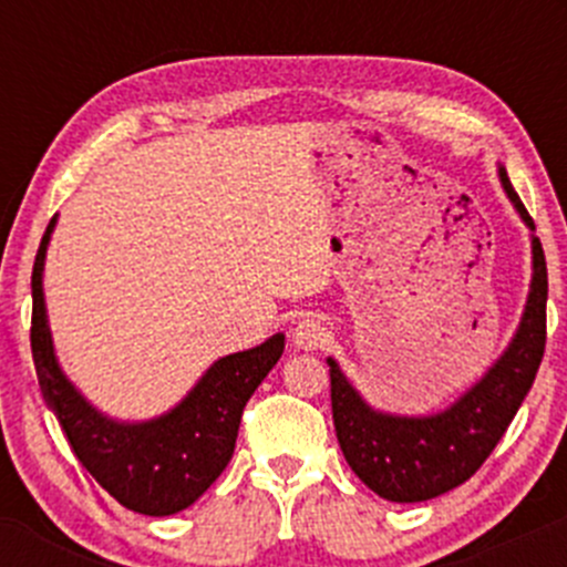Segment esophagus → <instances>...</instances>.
Returning a JSON list of instances; mask_svg holds the SVG:
<instances>
[{
  "label": "esophagus",
  "mask_w": 567,
  "mask_h": 567,
  "mask_svg": "<svg viewBox=\"0 0 567 567\" xmlns=\"http://www.w3.org/2000/svg\"><path fill=\"white\" fill-rule=\"evenodd\" d=\"M326 340H329V329L316 316H305L293 326V342L301 351H318Z\"/></svg>",
  "instance_id": "obj_1"
}]
</instances>
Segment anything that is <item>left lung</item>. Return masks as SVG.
<instances>
[{"instance_id":"obj_1","label":"left lung","mask_w":567,"mask_h":567,"mask_svg":"<svg viewBox=\"0 0 567 567\" xmlns=\"http://www.w3.org/2000/svg\"><path fill=\"white\" fill-rule=\"evenodd\" d=\"M499 183L529 230L532 279L516 334L494 364L436 414H392L373 409L348 381L337 359L331 375V416L348 466L370 491L390 502H427L466 483L505 436L532 390L546 348L548 277L535 221L499 164Z\"/></svg>"}]
</instances>
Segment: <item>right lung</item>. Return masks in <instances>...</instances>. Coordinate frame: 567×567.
<instances>
[{"label":"right lung","mask_w":567,"mask_h":567,"mask_svg":"<svg viewBox=\"0 0 567 567\" xmlns=\"http://www.w3.org/2000/svg\"><path fill=\"white\" fill-rule=\"evenodd\" d=\"M56 216L32 268V359L45 405L82 466L128 511L175 516L192 507L233 458L244 405L285 351V334L219 357L181 400L151 420H114L60 368L43 296V268Z\"/></svg>","instance_id":"right-lung-1"}]
</instances>
